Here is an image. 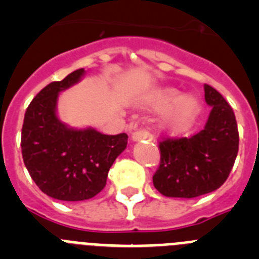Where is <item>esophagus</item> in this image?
Returning a JSON list of instances; mask_svg holds the SVG:
<instances>
[{"mask_svg": "<svg viewBox=\"0 0 259 259\" xmlns=\"http://www.w3.org/2000/svg\"><path fill=\"white\" fill-rule=\"evenodd\" d=\"M153 135L150 134L149 130L146 128H140V130H136L135 132H132V140L134 141H140V140H152Z\"/></svg>", "mask_w": 259, "mask_h": 259, "instance_id": "1", "label": "esophagus"}]
</instances>
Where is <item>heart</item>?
I'll use <instances>...</instances> for the list:
<instances>
[{
    "label": "heart",
    "mask_w": 259,
    "mask_h": 259,
    "mask_svg": "<svg viewBox=\"0 0 259 259\" xmlns=\"http://www.w3.org/2000/svg\"><path fill=\"white\" fill-rule=\"evenodd\" d=\"M176 102L179 104L171 116L170 128L171 131L180 132L187 130L194 122V119L200 114L201 105L194 97H185L180 100V93L176 91H167L158 97V105L162 109L172 106Z\"/></svg>",
    "instance_id": "obj_1"
}]
</instances>
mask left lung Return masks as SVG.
Listing matches in <instances>:
<instances>
[{
  "mask_svg": "<svg viewBox=\"0 0 259 259\" xmlns=\"http://www.w3.org/2000/svg\"><path fill=\"white\" fill-rule=\"evenodd\" d=\"M211 106L202 131L191 137L159 141L161 162L153 175L155 189L166 197L194 198L218 189L227 180L239 152V130L232 107L205 84Z\"/></svg>",
  "mask_w": 259,
  "mask_h": 259,
  "instance_id": "1",
  "label": "left lung"
}]
</instances>
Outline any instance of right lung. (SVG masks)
<instances>
[{"label": "right lung", "mask_w": 259, "mask_h": 259, "mask_svg": "<svg viewBox=\"0 0 259 259\" xmlns=\"http://www.w3.org/2000/svg\"><path fill=\"white\" fill-rule=\"evenodd\" d=\"M83 75L79 68L41 89L27 107L22 127L23 161L32 180L49 197L61 201H84L100 193L110 167L127 146L125 134L74 130L58 119L59 92Z\"/></svg>", "instance_id": "add662e5"}]
</instances>
